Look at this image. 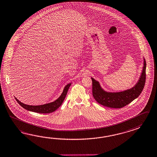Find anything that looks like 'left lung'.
Masks as SVG:
<instances>
[{
    "label": "left lung",
    "instance_id": "8db88e82",
    "mask_svg": "<svg viewBox=\"0 0 157 157\" xmlns=\"http://www.w3.org/2000/svg\"><path fill=\"white\" fill-rule=\"evenodd\" d=\"M146 63L144 58L142 73L136 84L131 88L118 92L105 91L100 83L91 78L92 80V94L98 104L112 108H121L129 104L139 96L145 86L146 80Z\"/></svg>",
    "mask_w": 157,
    "mask_h": 157
}]
</instances>
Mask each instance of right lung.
Wrapping results in <instances>:
<instances>
[{"label": "right lung", "instance_id": "1", "mask_svg": "<svg viewBox=\"0 0 157 157\" xmlns=\"http://www.w3.org/2000/svg\"><path fill=\"white\" fill-rule=\"evenodd\" d=\"M71 84V83L67 84L66 86L64 87L63 93L57 100L48 104L41 105H35H35H29L25 104L24 103L21 102V101H19L18 99H17V98H15V99L23 108L25 109L26 110H28L29 111L38 113H44V114L52 113L59 108L63 104V101L66 97L67 92Z\"/></svg>", "mask_w": 157, "mask_h": 157}]
</instances>
